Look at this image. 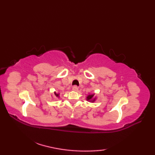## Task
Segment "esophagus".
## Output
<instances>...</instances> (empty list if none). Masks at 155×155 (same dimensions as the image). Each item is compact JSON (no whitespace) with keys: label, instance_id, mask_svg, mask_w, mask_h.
<instances>
[{"label":"esophagus","instance_id":"34e87169","mask_svg":"<svg viewBox=\"0 0 155 155\" xmlns=\"http://www.w3.org/2000/svg\"><path fill=\"white\" fill-rule=\"evenodd\" d=\"M72 90H73L74 91H78V88L77 86H74L73 87H72Z\"/></svg>","mask_w":155,"mask_h":155}]
</instances>
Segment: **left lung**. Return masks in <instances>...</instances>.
Segmentation results:
<instances>
[{"mask_svg": "<svg viewBox=\"0 0 155 155\" xmlns=\"http://www.w3.org/2000/svg\"><path fill=\"white\" fill-rule=\"evenodd\" d=\"M94 94H88L87 97V100L88 101H91V102H92V103H93V102H94L95 100H96V98L94 97Z\"/></svg>", "mask_w": 155, "mask_h": 155, "instance_id": "left-lung-1", "label": "left lung"}]
</instances>
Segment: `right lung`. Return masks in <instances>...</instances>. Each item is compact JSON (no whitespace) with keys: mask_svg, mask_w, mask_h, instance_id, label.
I'll return each mask as SVG.
<instances>
[{"mask_svg":"<svg viewBox=\"0 0 155 155\" xmlns=\"http://www.w3.org/2000/svg\"><path fill=\"white\" fill-rule=\"evenodd\" d=\"M54 95L56 97H59V94H57V93H56L55 92H54Z\"/></svg>","mask_w":155,"mask_h":155,"instance_id":"1","label":"right lung"}]
</instances>
